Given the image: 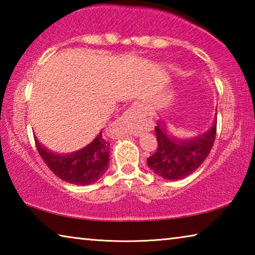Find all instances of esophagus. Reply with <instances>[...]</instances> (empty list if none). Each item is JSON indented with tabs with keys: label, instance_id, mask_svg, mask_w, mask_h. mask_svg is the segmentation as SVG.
<instances>
[{
	"label": "esophagus",
	"instance_id": "obj_1",
	"mask_svg": "<svg viewBox=\"0 0 255 255\" xmlns=\"http://www.w3.org/2000/svg\"><path fill=\"white\" fill-rule=\"evenodd\" d=\"M147 114V108L143 103H135L126 112V117L131 122H139ZM133 135L139 136V131H133Z\"/></svg>",
	"mask_w": 255,
	"mask_h": 255
}]
</instances>
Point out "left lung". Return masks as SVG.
Returning a JSON list of instances; mask_svg holds the SVG:
<instances>
[{"mask_svg": "<svg viewBox=\"0 0 255 255\" xmlns=\"http://www.w3.org/2000/svg\"><path fill=\"white\" fill-rule=\"evenodd\" d=\"M217 111V110H216ZM217 112H215V116ZM217 119L199 135L181 138L167 129L163 120L155 127L158 148L147 158V165L155 174L165 180H181L192 174L209 155L216 137Z\"/></svg>", "mask_w": 255, "mask_h": 255, "instance_id": "left-lung-1", "label": "left lung"}]
</instances>
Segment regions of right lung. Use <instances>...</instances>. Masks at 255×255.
<instances>
[{"label": "right lung", "mask_w": 255, "mask_h": 255, "mask_svg": "<svg viewBox=\"0 0 255 255\" xmlns=\"http://www.w3.org/2000/svg\"><path fill=\"white\" fill-rule=\"evenodd\" d=\"M36 139L37 149L47 166L59 179L68 183L86 185L97 182L109 167L110 143L102 137V130L91 143L72 153H57Z\"/></svg>", "instance_id": "add662e5"}]
</instances>
